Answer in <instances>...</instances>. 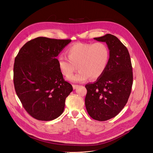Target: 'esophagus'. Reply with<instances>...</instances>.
<instances>
[{"label": "esophagus", "mask_w": 153, "mask_h": 153, "mask_svg": "<svg viewBox=\"0 0 153 153\" xmlns=\"http://www.w3.org/2000/svg\"><path fill=\"white\" fill-rule=\"evenodd\" d=\"M78 86H79V85H73V89L75 90Z\"/></svg>", "instance_id": "esophagus-1"}]
</instances>
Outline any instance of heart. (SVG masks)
Here are the masks:
<instances>
[{
	"label": "heart",
	"instance_id": "obj_1",
	"mask_svg": "<svg viewBox=\"0 0 153 153\" xmlns=\"http://www.w3.org/2000/svg\"><path fill=\"white\" fill-rule=\"evenodd\" d=\"M67 57L60 55L58 67L62 74L68 78L77 68L79 71L70 78L73 82H83L90 78L99 79L102 76L108 64L110 53L105 43L77 42L67 50Z\"/></svg>",
	"mask_w": 153,
	"mask_h": 153
}]
</instances>
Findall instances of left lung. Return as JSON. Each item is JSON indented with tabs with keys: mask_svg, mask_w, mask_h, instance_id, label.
<instances>
[{
	"mask_svg": "<svg viewBox=\"0 0 153 153\" xmlns=\"http://www.w3.org/2000/svg\"><path fill=\"white\" fill-rule=\"evenodd\" d=\"M94 39L106 42L110 58L102 76L85 85V103L91 118L105 121L116 116L127 103L133 85V68L128 49L117 37L107 34Z\"/></svg>",
	"mask_w": 153,
	"mask_h": 153,
	"instance_id": "obj_1",
	"label": "left lung"
}]
</instances>
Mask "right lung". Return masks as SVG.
Segmentation results:
<instances>
[{"label":"right lung","instance_id":"right-lung-1","mask_svg":"<svg viewBox=\"0 0 153 153\" xmlns=\"http://www.w3.org/2000/svg\"><path fill=\"white\" fill-rule=\"evenodd\" d=\"M71 41L39 37L27 42L15 58L16 93L26 111L37 120L49 121L60 116L65 99L73 91L56 59Z\"/></svg>","mask_w":153,"mask_h":153}]
</instances>
